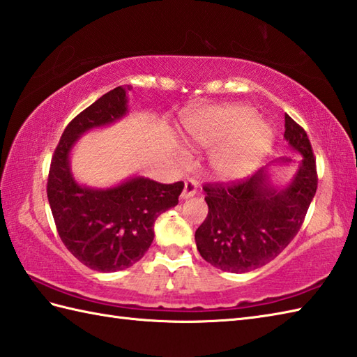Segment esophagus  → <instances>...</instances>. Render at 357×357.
<instances>
[{"mask_svg":"<svg viewBox=\"0 0 357 357\" xmlns=\"http://www.w3.org/2000/svg\"><path fill=\"white\" fill-rule=\"evenodd\" d=\"M196 192H198V181L193 179V178H188L185 181L184 190H183V193H181V198H183V199L192 198V196L196 195Z\"/></svg>","mask_w":357,"mask_h":357,"instance_id":"obj_1","label":"esophagus"}]
</instances>
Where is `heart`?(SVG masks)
Wrapping results in <instances>:
<instances>
[{"label":"heart","mask_w":357,"mask_h":357,"mask_svg":"<svg viewBox=\"0 0 357 357\" xmlns=\"http://www.w3.org/2000/svg\"><path fill=\"white\" fill-rule=\"evenodd\" d=\"M184 138L196 149H216L211 167L221 178L244 176L268 153L273 133L244 105L204 109L184 121Z\"/></svg>","instance_id":"b5f03b06"}]
</instances>
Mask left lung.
<instances>
[{"label":"left lung","instance_id":"obj_1","mask_svg":"<svg viewBox=\"0 0 357 357\" xmlns=\"http://www.w3.org/2000/svg\"><path fill=\"white\" fill-rule=\"evenodd\" d=\"M284 138L302 155L285 188L270 184L267 167L253 176L204 185L208 215L195 233L201 256L222 271L259 268L282 252L298 234L317 188L316 158L304 128L285 115ZM280 158L271 164H288Z\"/></svg>","mask_w":357,"mask_h":357}]
</instances>
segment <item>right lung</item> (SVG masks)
I'll return each mask as SVG.
<instances>
[{"instance_id": "right-lung-1", "label": "right lung", "mask_w": 357, "mask_h": 357, "mask_svg": "<svg viewBox=\"0 0 357 357\" xmlns=\"http://www.w3.org/2000/svg\"><path fill=\"white\" fill-rule=\"evenodd\" d=\"M116 87L75 116L52 156L47 198L59 238L86 267L112 273L132 267L153 242V224L174 207L184 183L161 184L136 176L116 187L79 185L70 172L73 144L90 128L109 126L127 113V90Z\"/></svg>"}]
</instances>
